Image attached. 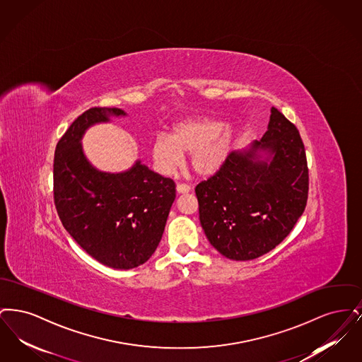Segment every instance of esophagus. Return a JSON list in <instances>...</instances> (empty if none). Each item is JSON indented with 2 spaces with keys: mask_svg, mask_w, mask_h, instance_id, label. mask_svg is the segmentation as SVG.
<instances>
[{
  "mask_svg": "<svg viewBox=\"0 0 362 362\" xmlns=\"http://www.w3.org/2000/svg\"><path fill=\"white\" fill-rule=\"evenodd\" d=\"M189 189H191V187L187 186V185H185V183H177V185H176L177 194H187V192H189Z\"/></svg>",
  "mask_w": 362,
  "mask_h": 362,
  "instance_id": "34e87169",
  "label": "esophagus"
}]
</instances>
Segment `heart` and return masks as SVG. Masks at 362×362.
<instances>
[{
  "instance_id": "heart-1",
  "label": "heart",
  "mask_w": 362,
  "mask_h": 362,
  "mask_svg": "<svg viewBox=\"0 0 362 362\" xmlns=\"http://www.w3.org/2000/svg\"><path fill=\"white\" fill-rule=\"evenodd\" d=\"M223 126V122L202 117L176 123L170 137L158 134L151 145L156 168L171 175L180 167L183 155H189V167L195 175H216L224 167L235 139L233 129Z\"/></svg>"
}]
</instances>
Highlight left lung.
<instances>
[{"label":"left lung","mask_w":362,"mask_h":362,"mask_svg":"<svg viewBox=\"0 0 362 362\" xmlns=\"http://www.w3.org/2000/svg\"><path fill=\"white\" fill-rule=\"evenodd\" d=\"M207 240L225 258H259L284 240L304 213L308 167L298 130L272 107L267 132L232 152L195 187Z\"/></svg>","instance_id":"left-lung-1"}]
</instances>
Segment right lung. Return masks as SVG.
<instances>
[{
    "mask_svg": "<svg viewBox=\"0 0 362 362\" xmlns=\"http://www.w3.org/2000/svg\"><path fill=\"white\" fill-rule=\"evenodd\" d=\"M126 117L121 108L93 107L70 124L54 155V202L70 236L92 258L129 270L145 263L161 240L175 201V183L139 160L124 173L99 171L86 158V130Z\"/></svg>",
    "mask_w": 362,
    "mask_h": 362,
    "instance_id": "obj_1",
    "label": "right lung"
}]
</instances>
